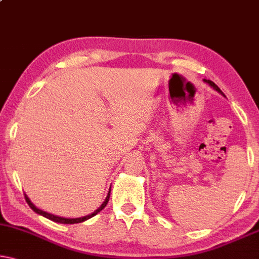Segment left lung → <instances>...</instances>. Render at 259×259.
<instances>
[{"label":"left lung","instance_id":"left-lung-1","mask_svg":"<svg viewBox=\"0 0 259 259\" xmlns=\"http://www.w3.org/2000/svg\"><path fill=\"white\" fill-rule=\"evenodd\" d=\"M204 81L206 82V83H208V84L210 85V87H212V88L213 89H215L217 91H218V93H220V94H222V95H224V93H222V91L220 90V88H219V87L215 84V83H214L213 81H209V79H204Z\"/></svg>","mask_w":259,"mask_h":259}]
</instances>
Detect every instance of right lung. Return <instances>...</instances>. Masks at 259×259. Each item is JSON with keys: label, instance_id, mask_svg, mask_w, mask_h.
<instances>
[{"label": "right lung", "instance_id": "add662e5", "mask_svg": "<svg viewBox=\"0 0 259 259\" xmlns=\"http://www.w3.org/2000/svg\"><path fill=\"white\" fill-rule=\"evenodd\" d=\"M110 192H111V190L109 191V193H107V196H106V198H105V200L103 201V204H102L101 206H99V207H98L96 210H95L94 213H91V214H89V215H85V217H83V218H76V219H68V218H62V217L54 215V214L47 213V212H45V210H41V209H39L38 207H35V206L32 204V202H31V200H30V199H29V197H27L25 193H24V196H25V200H26L27 204H29L30 207L32 208V209L34 210V212L37 213V214H40V215L45 217V218H47V219H50V220L54 221V222H59V224L71 225V224H79V222H83V221L88 220V219H90V218L95 217V215H96L97 213L101 212V210L105 207L107 202H109V199H110Z\"/></svg>", "mask_w": 259, "mask_h": 259}]
</instances>
